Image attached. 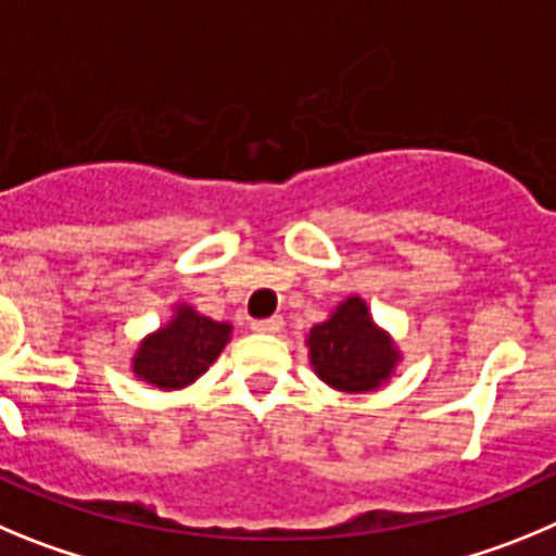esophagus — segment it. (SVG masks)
<instances>
[{"label": "esophagus", "mask_w": 556, "mask_h": 556, "mask_svg": "<svg viewBox=\"0 0 556 556\" xmlns=\"http://www.w3.org/2000/svg\"><path fill=\"white\" fill-rule=\"evenodd\" d=\"M285 321L282 315H271V318H260V321H252L254 332H282Z\"/></svg>", "instance_id": "1"}]
</instances>
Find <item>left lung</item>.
<instances>
[{
	"instance_id": "8db88e82",
	"label": "left lung",
	"mask_w": 556,
	"mask_h": 556,
	"mask_svg": "<svg viewBox=\"0 0 556 556\" xmlns=\"http://www.w3.org/2000/svg\"><path fill=\"white\" fill-rule=\"evenodd\" d=\"M315 374L334 390L363 393L390 379L399 363L393 340L371 321L363 299L349 296L307 338Z\"/></svg>"
}]
</instances>
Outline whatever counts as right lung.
Returning <instances> with one entry per match:
<instances>
[{"mask_svg":"<svg viewBox=\"0 0 556 556\" xmlns=\"http://www.w3.org/2000/svg\"><path fill=\"white\" fill-rule=\"evenodd\" d=\"M229 324H218L191 307H177L172 324L160 327L132 357L135 377L160 390H177L202 377L229 343Z\"/></svg>","mask_w":556,"mask_h":556,"instance_id":"right-lung-1","label":"right lung"}]
</instances>
